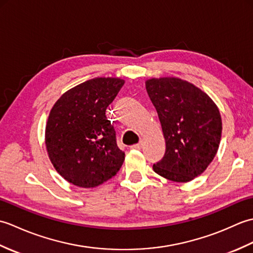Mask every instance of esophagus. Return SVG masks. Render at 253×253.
<instances>
[{"label":"esophagus","mask_w":253,"mask_h":253,"mask_svg":"<svg viewBox=\"0 0 253 253\" xmlns=\"http://www.w3.org/2000/svg\"><path fill=\"white\" fill-rule=\"evenodd\" d=\"M143 147V141L142 140H140V141H139L138 143H136V144H132V146L130 147L131 149H141Z\"/></svg>","instance_id":"1"}]
</instances>
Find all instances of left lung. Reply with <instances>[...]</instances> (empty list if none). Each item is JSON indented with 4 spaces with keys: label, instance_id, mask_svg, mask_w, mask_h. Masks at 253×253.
<instances>
[{
    "label": "left lung",
    "instance_id": "1",
    "mask_svg": "<svg viewBox=\"0 0 253 253\" xmlns=\"http://www.w3.org/2000/svg\"><path fill=\"white\" fill-rule=\"evenodd\" d=\"M146 88L166 143L153 170L171 181H190L207 169L218 150L222 118L217 106L202 90L179 78L149 79Z\"/></svg>",
    "mask_w": 253,
    "mask_h": 253
}]
</instances>
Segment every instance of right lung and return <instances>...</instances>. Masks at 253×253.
Wrapping results in <instances>:
<instances>
[{"label":"right lung","instance_id":"1","mask_svg":"<svg viewBox=\"0 0 253 253\" xmlns=\"http://www.w3.org/2000/svg\"><path fill=\"white\" fill-rule=\"evenodd\" d=\"M125 84L120 78H94L68 90L52 107L45 127L47 154L57 173L71 184L93 188L122 168L125 153L106 107Z\"/></svg>","mask_w":253,"mask_h":253}]
</instances>
